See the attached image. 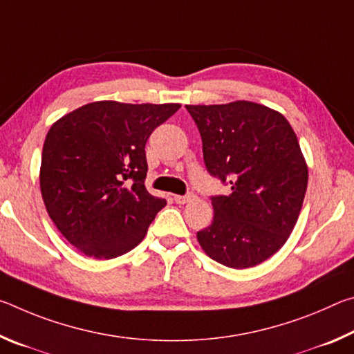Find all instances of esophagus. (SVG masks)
Returning a JSON list of instances; mask_svg holds the SVG:
<instances>
[{
    "label": "esophagus",
    "instance_id": "1",
    "mask_svg": "<svg viewBox=\"0 0 354 354\" xmlns=\"http://www.w3.org/2000/svg\"><path fill=\"white\" fill-rule=\"evenodd\" d=\"M196 198L195 194H185V195H175L173 200H175L178 205H185V203H190Z\"/></svg>",
    "mask_w": 354,
    "mask_h": 354
}]
</instances>
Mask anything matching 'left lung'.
Instances as JSON below:
<instances>
[{
    "label": "left lung",
    "instance_id": "1",
    "mask_svg": "<svg viewBox=\"0 0 354 354\" xmlns=\"http://www.w3.org/2000/svg\"><path fill=\"white\" fill-rule=\"evenodd\" d=\"M185 107L209 175L231 185L211 196L214 220L196 239L226 267H254L283 247L301 211L308 165L297 136L284 115L251 101Z\"/></svg>",
    "mask_w": 354,
    "mask_h": 354
}]
</instances>
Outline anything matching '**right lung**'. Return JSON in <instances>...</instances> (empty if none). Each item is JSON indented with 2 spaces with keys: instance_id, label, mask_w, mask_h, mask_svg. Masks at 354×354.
I'll return each mask as SVG.
<instances>
[{
  "instance_id": "add662e5",
  "label": "right lung",
  "mask_w": 354,
  "mask_h": 354,
  "mask_svg": "<svg viewBox=\"0 0 354 354\" xmlns=\"http://www.w3.org/2000/svg\"><path fill=\"white\" fill-rule=\"evenodd\" d=\"M179 104L95 101L48 131L40 190L48 215L86 256L112 259L133 250L167 201L145 187V145Z\"/></svg>"
}]
</instances>
